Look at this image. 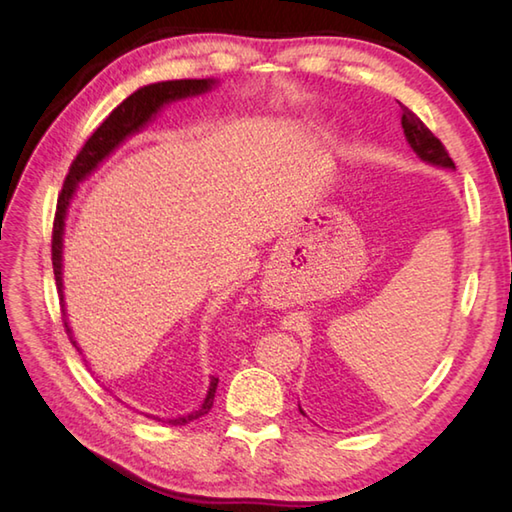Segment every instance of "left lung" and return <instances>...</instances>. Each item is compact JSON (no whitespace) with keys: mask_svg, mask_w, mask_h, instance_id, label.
<instances>
[{"mask_svg":"<svg viewBox=\"0 0 512 512\" xmlns=\"http://www.w3.org/2000/svg\"><path fill=\"white\" fill-rule=\"evenodd\" d=\"M400 110H402L400 123H402V129H405V136L409 140V145L413 147V151H416V154L422 160L431 162V165L453 167V160L449 156V151L444 149V145L440 143V138L433 136L431 129L424 125L420 118L409 110V107H405V105L400 103Z\"/></svg>","mask_w":512,"mask_h":512,"instance_id":"left-lung-1","label":"left lung"}]
</instances>
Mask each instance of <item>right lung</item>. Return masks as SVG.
Segmentation results:
<instances>
[{"label": "right lung", "mask_w": 512, "mask_h": 512, "mask_svg": "<svg viewBox=\"0 0 512 512\" xmlns=\"http://www.w3.org/2000/svg\"><path fill=\"white\" fill-rule=\"evenodd\" d=\"M213 85V79H180V81H162V83H151L145 85V88L136 90L132 96L114 107L112 114L105 118V121L96 127V132L85 140V145L81 147L79 154L72 160V165L68 169V176L63 180V189L59 193L57 200V213H54V224H52V268H54V279H57V288L61 295V246H63V222H65V211H68V204L74 195L76 184H79L90 171L96 169V165L110 156L112 151L123 143V140L138 132L151 116H154L162 105L176 99H184V96H195L206 92ZM63 299V295H61ZM65 323V319H63ZM65 332H68L70 341L76 345L72 339V332L65 323ZM215 389H217V378H211V387L209 394H206L202 407L198 411L189 413L184 418L169 420L171 424H189L193 420H198L213 407V398H215Z\"/></svg>", "instance_id": "1"}]
</instances>
